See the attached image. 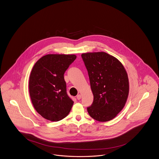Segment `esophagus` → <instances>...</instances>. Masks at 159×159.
I'll list each match as a JSON object with an SVG mask.
<instances>
[{
    "mask_svg": "<svg viewBox=\"0 0 159 159\" xmlns=\"http://www.w3.org/2000/svg\"><path fill=\"white\" fill-rule=\"evenodd\" d=\"M81 98H82V96L80 95H77L76 98L78 99V100L81 99Z\"/></svg>",
    "mask_w": 159,
    "mask_h": 159,
    "instance_id": "obj_1",
    "label": "esophagus"
}]
</instances>
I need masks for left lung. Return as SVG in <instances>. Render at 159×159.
I'll list each match as a JSON object with an SVG mask.
<instances>
[{"instance_id":"1","label":"left lung","mask_w":159,"mask_h":159,"mask_svg":"<svg viewBox=\"0 0 159 159\" xmlns=\"http://www.w3.org/2000/svg\"><path fill=\"white\" fill-rule=\"evenodd\" d=\"M82 58L93 95L88 112L96 121H110L127 101L129 93L127 71L118 60L105 52L84 53Z\"/></svg>"}]
</instances>
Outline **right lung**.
Masks as SVG:
<instances>
[{
  "mask_svg": "<svg viewBox=\"0 0 159 159\" xmlns=\"http://www.w3.org/2000/svg\"><path fill=\"white\" fill-rule=\"evenodd\" d=\"M76 58L75 55L47 54L34 66L30 94L34 107L45 119L58 121L69 114L73 101L67 93L64 74Z\"/></svg>",
  "mask_w": 159,
  "mask_h": 159,
  "instance_id": "1",
  "label": "right lung"
}]
</instances>
